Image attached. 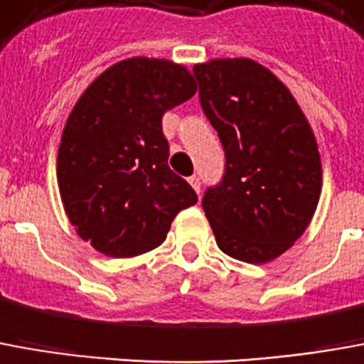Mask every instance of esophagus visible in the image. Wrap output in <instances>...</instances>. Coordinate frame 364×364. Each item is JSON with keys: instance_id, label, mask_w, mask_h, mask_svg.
Returning a JSON list of instances; mask_svg holds the SVG:
<instances>
[{"instance_id": "34e87169", "label": "esophagus", "mask_w": 364, "mask_h": 364, "mask_svg": "<svg viewBox=\"0 0 364 364\" xmlns=\"http://www.w3.org/2000/svg\"><path fill=\"white\" fill-rule=\"evenodd\" d=\"M189 185L193 187V189L197 191V193H200V179L197 177V175H193V177H189Z\"/></svg>"}]
</instances>
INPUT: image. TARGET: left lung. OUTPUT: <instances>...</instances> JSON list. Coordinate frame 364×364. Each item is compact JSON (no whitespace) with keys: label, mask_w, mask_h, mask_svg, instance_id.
<instances>
[{"label":"left lung","mask_w":364,"mask_h":364,"mask_svg":"<svg viewBox=\"0 0 364 364\" xmlns=\"http://www.w3.org/2000/svg\"><path fill=\"white\" fill-rule=\"evenodd\" d=\"M193 73L225 147V177L203 197L218 248L248 264L274 260L306 232L319 203L314 129L288 86L252 58H213Z\"/></svg>","instance_id":"obj_1"}]
</instances>
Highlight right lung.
I'll list each match as a JSON object with an SVG mask.
<instances>
[{
    "label": "right lung",
    "mask_w": 364,
    "mask_h": 364,
    "mask_svg": "<svg viewBox=\"0 0 364 364\" xmlns=\"http://www.w3.org/2000/svg\"><path fill=\"white\" fill-rule=\"evenodd\" d=\"M197 85L165 58L132 57L106 68L78 98L58 146L57 181L70 225L98 252L132 258L164 242L197 193L169 165L167 110Z\"/></svg>",
    "instance_id": "obj_1"
}]
</instances>
